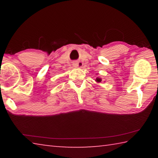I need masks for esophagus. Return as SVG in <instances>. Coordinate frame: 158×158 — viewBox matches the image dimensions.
Here are the masks:
<instances>
[{
  "label": "esophagus",
  "mask_w": 158,
  "mask_h": 158,
  "mask_svg": "<svg viewBox=\"0 0 158 158\" xmlns=\"http://www.w3.org/2000/svg\"><path fill=\"white\" fill-rule=\"evenodd\" d=\"M79 64V63H78V62H74L73 65L74 67H78Z\"/></svg>",
  "instance_id": "obj_1"
}]
</instances>
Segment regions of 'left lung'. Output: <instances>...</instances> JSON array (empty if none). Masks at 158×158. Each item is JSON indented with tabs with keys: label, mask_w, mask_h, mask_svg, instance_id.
<instances>
[{
	"label": "left lung",
	"mask_w": 158,
	"mask_h": 158,
	"mask_svg": "<svg viewBox=\"0 0 158 158\" xmlns=\"http://www.w3.org/2000/svg\"><path fill=\"white\" fill-rule=\"evenodd\" d=\"M96 81H97L98 82H100V81H101V79H99V78H97V79H96Z\"/></svg>",
	"instance_id": "8db88e82"
}]
</instances>
